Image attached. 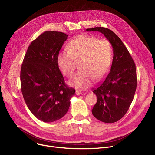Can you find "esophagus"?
Returning <instances> with one entry per match:
<instances>
[{"instance_id": "34e87169", "label": "esophagus", "mask_w": 155, "mask_h": 155, "mask_svg": "<svg viewBox=\"0 0 155 155\" xmlns=\"http://www.w3.org/2000/svg\"><path fill=\"white\" fill-rule=\"evenodd\" d=\"M76 94H77V95H80V94H82V92H81V91H79V90H77V91H76Z\"/></svg>"}]
</instances>
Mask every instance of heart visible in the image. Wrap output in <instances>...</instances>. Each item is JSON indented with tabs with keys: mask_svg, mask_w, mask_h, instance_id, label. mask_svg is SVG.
I'll use <instances>...</instances> for the list:
<instances>
[{
	"mask_svg": "<svg viewBox=\"0 0 155 155\" xmlns=\"http://www.w3.org/2000/svg\"><path fill=\"white\" fill-rule=\"evenodd\" d=\"M68 51H61L57 56V64L63 74L71 77L74 73L75 62L79 63L80 72L69 84L75 87L87 88L93 78L102 79L108 73L112 63V47L107 39H100L87 35H80L68 44Z\"/></svg>",
	"mask_w": 155,
	"mask_h": 155,
	"instance_id": "obj_1",
	"label": "heart"
}]
</instances>
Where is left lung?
Instances as JSON below:
<instances>
[{
	"instance_id": "left-lung-1",
	"label": "left lung",
	"mask_w": 155,
	"mask_h": 155,
	"mask_svg": "<svg viewBox=\"0 0 155 155\" xmlns=\"http://www.w3.org/2000/svg\"><path fill=\"white\" fill-rule=\"evenodd\" d=\"M86 31L101 32L113 48L110 71L93 90L97 102L92 112L96 119L104 123H115L126 114L133 102L137 87L136 65L123 41L110 29L96 27Z\"/></svg>"
}]
</instances>
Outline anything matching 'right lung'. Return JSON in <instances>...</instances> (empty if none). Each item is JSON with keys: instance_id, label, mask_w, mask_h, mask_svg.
<instances>
[{"instance_id": "1", "label": "right lung", "mask_w": 155, "mask_h": 155, "mask_svg": "<svg viewBox=\"0 0 155 155\" xmlns=\"http://www.w3.org/2000/svg\"><path fill=\"white\" fill-rule=\"evenodd\" d=\"M68 35L45 31L29 46L21 69V92L30 111L45 123L66 114L75 89L68 87L57 64V56Z\"/></svg>"}]
</instances>
